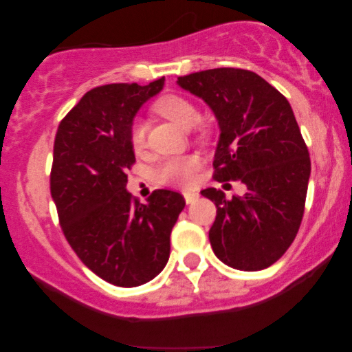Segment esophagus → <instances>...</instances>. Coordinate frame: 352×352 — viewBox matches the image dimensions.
Masks as SVG:
<instances>
[{"mask_svg":"<svg viewBox=\"0 0 352 352\" xmlns=\"http://www.w3.org/2000/svg\"><path fill=\"white\" fill-rule=\"evenodd\" d=\"M184 199L187 204H193L197 199H199V193L197 192H184Z\"/></svg>","mask_w":352,"mask_h":352,"instance_id":"1","label":"esophagus"}]
</instances>
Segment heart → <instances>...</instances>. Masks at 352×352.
Here are the masks:
<instances>
[{
  "instance_id": "heart-1",
  "label": "heart",
  "mask_w": 352,
  "mask_h": 352,
  "mask_svg": "<svg viewBox=\"0 0 352 352\" xmlns=\"http://www.w3.org/2000/svg\"><path fill=\"white\" fill-rule=\"evenodd\" d=\"M152 111L160 117L172 120L182 129L193 127L200 120V111L192 100L179 94H165L153 102ZM197 135L205 137L207 131L204 127L197 129ZM132 148L135 152H142L145 147V125L135 122L129 132ZM200 168V160L195 155L173 157L164 160L157 167L155 177L160 184L172 185V187H188L195 180V173Z\"/></svg>"
}]
</instances>
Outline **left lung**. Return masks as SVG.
<instances>
[{
	"instance_id": "8db88e82",
	"label": "left lung",
	"mask_w": 352,
	"mask_h": 352,
	"mask_svg": "<svg viewBox=\"0 0 352 352\" xmlns=\"http://www.w3.org/2000/svg\"><path fill=\"white\" fill-rule=\"evenodd\" d=\"M177 82L204 99L218 119L213 179L246 187L230 200L220 188L201 190L217 205L208 232L213 253L243 272L268 268L293 243L308 192L309 152L293 109L280 91L246 69L217 67Z\"/></svg>"
}]
</instances>
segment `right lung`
Masks as SVG:
<instances>
[{
  "label": "right lung",
  "instance_id": "1",
  "mask_svg": "<svg viewBox=\"0 0 352 352\" xmlns=\"http://www.w3.org/2000/svg\"><path fill=\"white\" fill-rule=\"evenodd\" d=\"M164 80L91 89L60 120L54 139L51 195L64 236L91 272L122 288L162 272L185 207L172 190H153L145 205L125 190L135 164L132 119Z\"/></svg>",
  "mask_w": 352,
  "mask_h": 352
}]
</instances>
